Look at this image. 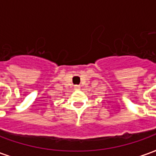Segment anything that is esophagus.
Here are the masks:
<instances>
[{
	"label": "esophagus",
	"mask_w": 156,
	"mask_h": 156,
	"mask_svg": "<svg viewBox=\"0 0 156 156\" xmlns=\"http://www.w3.org/2000/svg\"><path fill=\"white\" fill-rule=\"evenodd\" d=\"M74 88H77V89H78V88H79V85H75Z\"/></svg>",
	"instance_id": "34e87169"
}]
</instances>
